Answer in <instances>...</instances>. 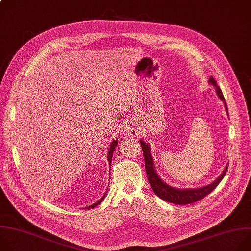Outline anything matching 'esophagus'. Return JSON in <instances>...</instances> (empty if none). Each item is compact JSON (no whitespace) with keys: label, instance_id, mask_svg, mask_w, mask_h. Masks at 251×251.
<instances>
[{"label":"esophagus","instance_id":"obj_1","mask_svg":"<svg viewBox=\"0 0 251 251\" xmlns=\"http://www.w3.org/2000/svg\"><path fill=\"white\" fill-rule=\"evenodd\" d=\"M139 132H140L139 126L134 123H129L125 126V129H124V134L128 137H135L139 134Z\"/></svg>","mask_w":251,"mask_h":251}]
</instances>
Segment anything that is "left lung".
<instances>
[{
	"label": "left lung",
	"instance_id": "1",
	"mask_svg": "<svg viewBox=\"0 0 251 251\" xmlns=\"http://www.w3.org/2000/svg\"><path fill=\"white\" fill-rule=\"evenodd\" d=\"M209 83L214 86L216 89V93L218 97L224 102L227 117H228V111H227V106L226 103V100L224 98V95L218 86L217 82L213 77H210ZM140 145L143 151V156H144V163H145V171L147 174V178L150 184V187L153 190V192L162 200L166 202H170L172 204L176 205H188L194 202L199 201V200H202L204 197H206L208 194H210L218 185L219 183L223 180L225 177L228 163L225 167L224 171L221 173V175L214 180L212 183L200 187V188H175L166 182H164L160 176L158 175L155 167H154V162L153 158L151 155V148H150V145L143 140V138H140Z\"/></svg>",
	"mask_w": 251,
	"mask_h": 251
}]
</instances>
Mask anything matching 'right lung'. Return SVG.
<instances>
[{"label": "right lung", "mask_w": 251, "mask_h": 251, "mask_svg": "<svg viewBox=\"0 0 251 251\" xmlns=\"http://www.w3.org/2000/svg\"><path fill=\"white\" fill-rule=\"evenodd\" d=\"M118 140H113L112 141V143H111V145H110V147H109V151H108V161H109V165H110V170H111V165H112V158H113V153H114V151H115V148H116V146H117V144H118ZM111 173V172H110ZM108 191V190H107ZM107 191L105 192V195L99 200V201H97L96 203H94V204H92V205H90V206H88V207H85L84 209H92V208H95L96 206H98V205H100L102 203V201L103 200L105 199V197H106V195H107Z\"/></svg>", "instance_id": "add662e5"}]
</instances>
